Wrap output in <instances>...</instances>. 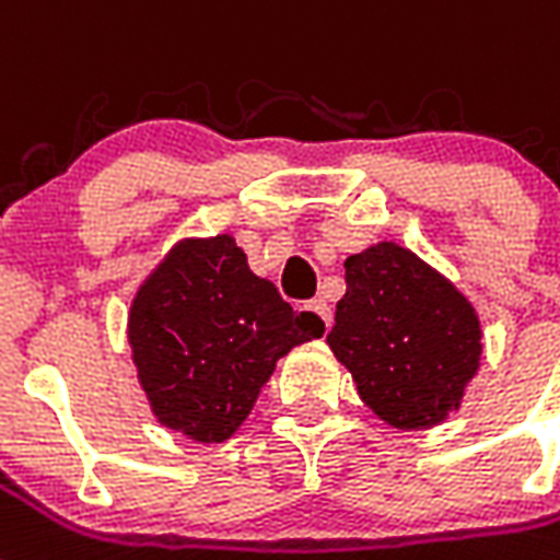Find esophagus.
<instances>
[{"label": "esophagus", "instance_id": "obj_1", "mask_svg": "<svg viewBox=\"0 0 560 560\" xmlns=\"http://www.w3.org/2000/svg\"><path fill=\"white\" fill-rule=\"evenodd\" d=\"M306 310L315 312V315H318V318H320V324H324V327H329V320H332V312H329V303L327 301H320V298H315V301L306 303Z\"/></svg>", "mask_w": 560, "mask_h": 560}]
</instances>
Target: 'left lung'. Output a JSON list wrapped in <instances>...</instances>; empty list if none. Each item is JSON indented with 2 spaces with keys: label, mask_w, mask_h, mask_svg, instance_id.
I'll return each mask as SVG.
<instances>
[{
  "label": "left lung",
  "mask_w": 560,
  "mask_h": 560,
  "mask_svg": "<svg viewBox=\"0 0 560 560\" xmlns=\"http://www.w3.org/2000/svg\"><path fill=\"white\" fill-rule=\"evenodd\" d=\"M345 280L327 345L368 409L394 429L438 427L458 411L482 359L474 303L397 242L345 259Z\"/></svg>",
  "instance_id": "1"
}]
</instances>
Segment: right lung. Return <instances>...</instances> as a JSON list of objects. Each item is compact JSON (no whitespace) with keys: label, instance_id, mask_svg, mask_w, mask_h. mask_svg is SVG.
<instances>
[{"label":"right lung","instance_id":"add662e5","mask_svg":"<svg viewBox=\"0 0 560 560\" xmlns=\"http://www.w3.org/2000/svg\"><path fill=\"white\" fill-rule=\"evenodd\" d=\"M248 268L231 233L180 240L137 289L128 312L137 380L154 418L198 444H221L248 418L277 359L320 339Z\"/></svg>","mask_w":560,"mask_h":560}]
</instances>
